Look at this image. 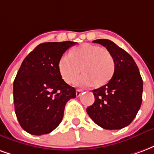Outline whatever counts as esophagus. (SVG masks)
<instances>
[{"instance_id":"34e87169","label":"esophagus","mask_w":154,"mask_h":154,"mask_svg":"<svg viewBox=\"0 0 154 154\" xmlns=\"http://www.w3.org/2000/svg\"><path fill=\"white\" fill-rule=\"evenodd\" d=\"M82 90L77 89V90L76 91V95H77V97H80L81 94H82Z\"/></svg>"}]
</instances>
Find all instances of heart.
<instances>
[{
    "mask_svg": "<svg viewBox=\"0 0 154 154\" xmlns=\"http://www.w3.org/2000/svg\"><path fill=\"white\" fill-rule=\"evenodd\" d=\"M81 68L84 74L77 79L78 86L88 87L95 83L100 87L111 79L115 72V62L107 49L90 44L74 48L69 56L63 55L57 62L58 72L67 84L73 83Z\"/></svg>",
    "mask_w": 154,
    "mask_h": 154,
    "instance_id": "b5f03b06",
    "label": "heart"
}]
</instances>
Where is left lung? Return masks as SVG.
I'll return each mask as SVG.
<instances>
[{
    "instance_id": "left-lung-1",
    "label": "left lung",
    "mask_w": 154,
    "mask_h": 154,
    "mask_svg": "<svg viewBox=\"0 0 154 154\" xmlns=\"http://www.w3.org/2000/svg\"><path fill=\"white\" fill-rule=\"evenodd\" d=\"M110 52L115 72L108 83L92 91L95 102L87 112L97 125L105 129H120L135 118L142 103L143 80L133 57L109 39H97Z\"/></svg>"
}]
</instances>
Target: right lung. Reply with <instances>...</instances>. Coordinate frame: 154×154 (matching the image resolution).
<instances>
[{
    "label": "right lung",
    "mask_w": 154,
    "mask_h": 154,
    "mask_svg": "<svg viewBox=\"0 0 154 154\" xmlns=\"http://www.w3.org/2000/svg\"><path fill=\"white\" fill-rule=\"evenodd\" d=\"M72 41L38 44L26 56L13 84L14 105L22 129L34 135L52 132L63 117L65 105L76 97L75 88L64 82L57 62Z\"/></svg>",
    "instance_id": "add662e5"
}]
</instances>
